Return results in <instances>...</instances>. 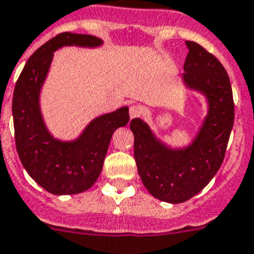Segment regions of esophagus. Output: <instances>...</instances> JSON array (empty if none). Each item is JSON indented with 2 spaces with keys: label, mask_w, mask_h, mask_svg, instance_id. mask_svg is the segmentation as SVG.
<instances>
[{
  "label": "esophagus",
  "mask_w": 254,
  "mask_h": 254,
  "mask_svg": "<svg viewBox=\"0 0 254 254\" xmlns=\"http://www.w3.org/2000/svg\"><path fill=\"white\" fill-rule=\"evenodd\" d=\"M140 114H142V107H140L139 105H133V106H130V109H129L130 119L138 118V116H139Z\"/></svg>",
  "instance_id": "34e87169"
}]
</instances>
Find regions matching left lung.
I'll return each instance as SVG.
<instances>
[{"instance_id": "left-lung-1", "label": "left lung", "mask_w": 254, "mask_h": 254, "mask_svg": "<svg viewBox=\"0 0 254 254\" xmlns=\"http://www.w3.org/2000/svg\"><path fill=\"white\" fill-rule=\"evenodd\" d=\"M185 43L189 54L183 80L204 94L208 102V114L198 135L187 148L173 149L158 140L143 120L130 121L142 183L154 198L174 204L199 193L219 171L234 124L233 90L225 67L198 43Z\"/></svg>"}]
</instances>
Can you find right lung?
<instances>
[{"label":"right lung","instance_id":"add662e5","mask_svg":"<svg viewBox=\"0 0 254 254\" xmlns=\"http://www.w3.org/2000/svg\"><path fill=\"white\" fill-rule=\"evenodd\" d=\"M94 35L60 33L41 46L26 61L12 97L15 144L26 173L43 189L56 195L85 191L97 182L110 140L118 127L129 121V109L121 107L89 123L78 139H55L46 127L39 94L54 52L64 46L98 47Z\"/></svg>","mask_w":254,"mask_h":254}]
</instances>
